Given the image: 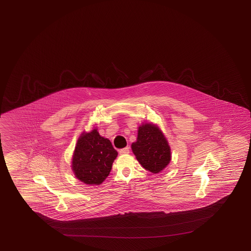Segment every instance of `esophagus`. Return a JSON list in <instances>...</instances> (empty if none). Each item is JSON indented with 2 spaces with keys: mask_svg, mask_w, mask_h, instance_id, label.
Wrapping results in <instances>:
<instances>
[{
  "mask_svg": "<svg viewBox=\"0 0 251 251\" xmlns=\"http://www.w3.org/2000/svg\"><path fill=\"white\" fill-rule=\"evenodd\" d=\"M129 151H130V150H129V147L127 146L126 148L119 150V154H127V153H129Z\"/></svg>",
  "mask_w": 251,
  "mask_h": 251,
  "instance_id": "1",
  "label": "esophagus"
}]
</instances>
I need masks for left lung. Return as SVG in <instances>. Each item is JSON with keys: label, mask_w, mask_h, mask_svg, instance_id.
Wrapping results in <instances>:
<instances>
[{"label": "left lung", "mask_w": 251, "mask_h": 251, "mask_svg": "<svg viewBox=\"0 0 251 251\" xmlns=\"http://www.w3.org/2000/svg\"><path fill=\"white\" fill-rule=\"evenodd\" d=\"M132 151L146 171L159 173L171 160V147L160 128L153 124H143L138 128L137 140Z\"/></svg>", "instance_id": "1"}]
</instances>
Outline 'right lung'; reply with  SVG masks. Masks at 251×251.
I'll use <instances>...</instances> for the list:
<instances>
[{
    "label": "right lung",
    "instance_id": "add662e5",
    "mask_svg": "<svg viewBox=\"0 0 251 251\" xmlns=\"http://www.w3.org/2000/svg\"><path fill=\"white\" fill-rule=\"evenodd\" d=\"M118 156L111 142L100 135L97 128L80 134L73 155L75 176L87 185H100L109 175Z\"/></svg>",
    "mask_w": 251,
    "mask_h": 251
}]
</instances>
